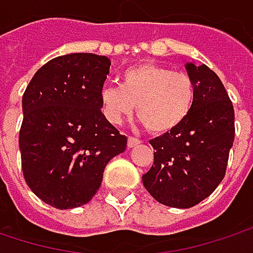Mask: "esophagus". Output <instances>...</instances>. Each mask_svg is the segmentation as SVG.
<instances>
[{
    "instance_id": "esophagus-1",
    "label": "esophagus",
    "mask_w": 253,
    "mask_h": 253,
    "mask_svg": "<svg viewBox=\"0 0 253 253\" xmlns=\"http://www.w3.org/2000/svg\"><path fill=\"white\" fill-rule=\"evenodd\" d=\"M141 143L140 139H137V137H133V136H128V139H127V144H128V147H134L136 144H139Z\"/></svg>"
}]
</instances>
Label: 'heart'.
I'll return each instance as SVG.
<instances>
[{"instance_id":"heart-1","label":"heart","mask_w":253,"mask_h":253,"mask_svg":"<svg viewBox=\"0 0 253 253\" xmlns=\"http://www.w3.org/2000/svg\"><path fill=\"white\" fill-rule=\"evenodd\" d=\"M195 100L192 79L182 71H170L157 64L127 68L120 85L106 84L100 91V103L106 119L120 123L134 106L146 127L163 134L180 126Z\"/></svg>"}]
</instances>
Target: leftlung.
I'll list each match as a JSON object with an SVG mask.
<instances>
[{
	"label": "left lung",
	"instance_id": "obj_1",
	"mask_svg": "<svg viewBox=\"0 0 253 253\" xmlns=\"http://www.w3.org/2000/svg\"><path fill=\"white\" fill-rule=\"evenodd\" d=\"M195 100L185 122L150 140L156 150L143 185L159 203L187 209L213 193L226 173L235 112L220 79L205 64H187Z\"/></svg>",
	"mask_w": 253,
	"mask_h": 253
}]
</instances>
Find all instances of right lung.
Wrapping results in <instances>:
<instances>
[{"label": "right lung", "mask_w": 253, "mask_h": 253, "mask_svg": "<svg viewBox=\"0 0 253 253\" xmlns=\"http://www.w3.org/2000/svg\"><path fill=\"white\" fill-rule=\"evenodd\" d=\"M110 60L90 52L55 57L38 70L23 96L21 168L28 187L57 209L91 201L127 137L101 113L100 91Z\"/></svg>", "instance_id": "right-lung-1"}]
</instances>
